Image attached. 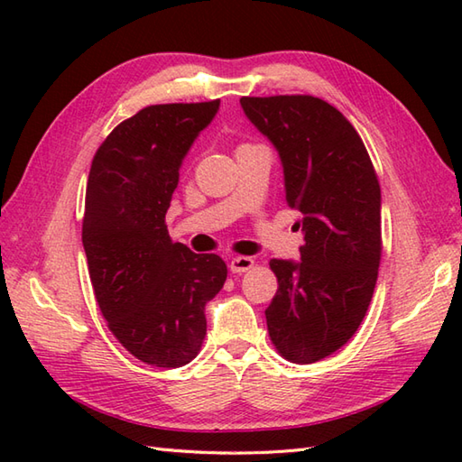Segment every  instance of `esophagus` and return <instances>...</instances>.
Instances as JSON below:
<instances>
[{
	"mask_svg": "<svg viewBox=\"0 0 462 462\" xmlns=\"http://www.w3.org/2000/svg\"><path fill=\"white\" fill-rule=\"evenodd\" d=\"M230 272L232 273H244L248 272L250 268H254V260L248 256H238V258H232L230 260Z\"/></svg>",
	"mask_w": 462,
	"mask_h": 462,
	"instance_id": "34e87169",
	"label": "esophagus"
}]
</instances>
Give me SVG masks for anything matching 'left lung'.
Segmentation results:
<instances>
[{
	"instance_id": "1",
	"label": "left lung",
	"mask_w": 462,
	"mask_h": 462,
	"mask_svg": "<svg viewBox=\"0 0 462 462\" xmlns=\"http://www.w3.org/2000/svg\"><path fill=\"white\" fill-rule=\"evenodd\" d=\"M276 146L286 202L301 212V262L270 260L278 291L266 310L282 357L316 363L346 346L365 318L381 262V189L361 136L311 95L242 97Z\"/></svg>"
}]
</instances>
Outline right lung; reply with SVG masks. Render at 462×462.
Returning <instances> with one entry per match:
<instances>
[{
	"label": "right lung",
	"instance_id": "right-lung-1",
	"mask_svg": "<svg viewBox=\"0 0 462 462\" xmlns=\"http://www.w3.org/2000/svg\"><path fill=\"white\" fill-rule=\"evenodd\" d=\"M220 99L144 106L95 152L83 248L103 318L121 346L154 367H182L202 347L204 308L228 270L216 254L172 242L164 216L179 169Z\"/></svg>",
	"mask_w": 462,
	"mask_h": 462
}]
</instances>
